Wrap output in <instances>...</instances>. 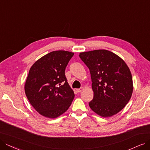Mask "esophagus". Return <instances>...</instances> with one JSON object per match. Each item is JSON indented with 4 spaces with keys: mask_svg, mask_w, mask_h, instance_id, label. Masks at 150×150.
Returning a JSON list of instances; mask_svg holds the SVG:
<instances>
[{
    "mask_svg": "<svg viewBox=\"0 0 150 150\" xmlns=\"http://www.w3.org/2000/svg\"><path fill=\"white\" fill-rule=\"evenodd\" d=\"M82 91H83V88H82V87H81V88H77V89H76V91H77V92H78V93H79V92H82Z\"/></svg>",
    "mask_w": 150,
    "mask_h": 150,
    "instance_id": "1",
    "label": "esophagus"
}]
</instances>
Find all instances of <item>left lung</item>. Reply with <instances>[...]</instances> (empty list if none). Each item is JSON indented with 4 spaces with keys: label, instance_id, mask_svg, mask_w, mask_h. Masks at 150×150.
Wrapping results in <instances>:
<instances>
[{
    "label": "left lung",
    "instance_id": "left-lung-1",
    "mask_svg": "<svg viewBox=\"0 0 150 150\" xmlns=\"http://www.w3.org/2000/svg\"><path fill=\"white\" fill-rule=\"evenodd\" d=\"M91 74L93 98L88 103L98 115L108 117L121 111L133 92L130 71L123 59L107 50L81 52Z\"/></svg>",
    "mask_w": 150,
    "mask_h": 150
}]
</instances>
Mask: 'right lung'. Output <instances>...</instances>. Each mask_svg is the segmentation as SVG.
I'll return each instance as SVG.
<instances>
[{
  "label": "right lung",
  "mask_w": 150,
  "mask_h": 150,
  "mask_svg": "<svg viewBox=\"0 0 150 150\" xmlns=\"http://www.w3.org/2000/svg\"><path fill=\"white\" fill-rule=\"evenodd\" d=\"M74 55L65 50L50 52L35 62L29 71L25 91L40 115L56 118L67 111L74 98L64 71Z\"/></svg>",
  "instance_id": "right-lung-1"
}]
</instances>
